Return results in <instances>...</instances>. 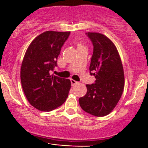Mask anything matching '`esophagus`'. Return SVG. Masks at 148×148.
<instances>
[{"label": "esophagus", "instance_id": "34e87169", "mask_svg": "<svg viewBox=\"0 0 148 148\" xmlns=\"http://www.w3.org/2000/svg\"><path fill=\"white\" fill-rule=\"evenodd\" d=\"M70 82H71L72 86H75L76 84H78V82H76V81H75V80H73V79H71V80H70Z\"/></svg>", "mask_w": 148, "mask_h": 148}]
</instances>
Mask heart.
<instances>
[{"label": "heart", "instance_id": "heart-1", "mask_svg": "<svg viewBox=\"0 0 148 148\" xmlns=\"http://www.w3.org/2000/svg\"><path fill=\"white\" fill-rule=\"evenodd\" d=\"M83 47V46H82L80 43H78V47Z\"/></svg>", "mask_w": 148, "mask_h": 148}]
</instances>
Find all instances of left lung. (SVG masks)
<instances>
[{
    "mask_svg": "<svg viewBox=\"0 0 148 148\" xmlns=\"http://www.w3.org/2000/svg\"><path fill=\"white\" fill-rule=\"evenodd\" d=\"M93 46L90 74L94 84H87V92L78 101L83 110L92 116L109 114L119 102L125 86L121 58L116 46L102 34L87 32Z\"/></svg>",
    "mask_w": 148,
    "mask_h": 148,
    "instance_id": "obj_1",
    "label": "left lung"
}]
</instances>
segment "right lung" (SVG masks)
I'll return each instance as SVG.
<instances>
[{
	"mask_svg": "<svg viewBox=\"0 0 148 148\" xmlns=\"http://www.w3.org/2000/svg\"><path fill=\"white\" fill-rule=\"evenodd\" d=\"M70 35V32H43L26 52L21 68L22 88L30 104L39 110L56 109L67 99L70 81L49 73L57 66L61 47Z\"/></svg>",
	"mask_w": 148,
	"mask_h": 148,
	"instance_id": "1",
	"label": "right lung"
}]
</instances>
